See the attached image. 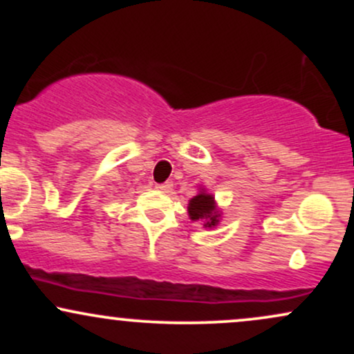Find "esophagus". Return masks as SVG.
I'll return each mask as SVG.
<instances>
[{
  "instance_id": "1",
  "label": "esophagus",
  "mask_w": 354,
  "mask_h": 354,
  "mask_svg": "<svg viewBox=\"0 0 354 354\" xmlns=\"http://www.w3.org/2000/svg\"><path fill=\"white\" fill-rule=\"evenodd\" d=\"M171 188H173V181H166V183H161V185H156V189L165 191V193L171 191Z\"/></svg>"
}]
</instances>
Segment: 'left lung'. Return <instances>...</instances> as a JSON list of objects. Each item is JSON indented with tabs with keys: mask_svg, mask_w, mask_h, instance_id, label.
Returning a JSON list of instances; mask_svg holds the SVG:
<instances>
[{
	"mask_svg": "<svg viewBox=\"0 0 354 354\" xmlns=\"http://www.w3.org/2000/svg\"><path fill=\"white\" fill-rule=\"evenodd\" d=\"M188 213L193 221H200V219H203V221H205V226H208V228L218 225L219 213L216 208H214V198L211 196V194L201 193L198 194V196L191 198L188 205Z\"/></svg>",
	"mask_w": 354,
	"mask_h": 354,
	"instance_id": "8db88e82",
	"label": "left lung"
}]
</instances>
